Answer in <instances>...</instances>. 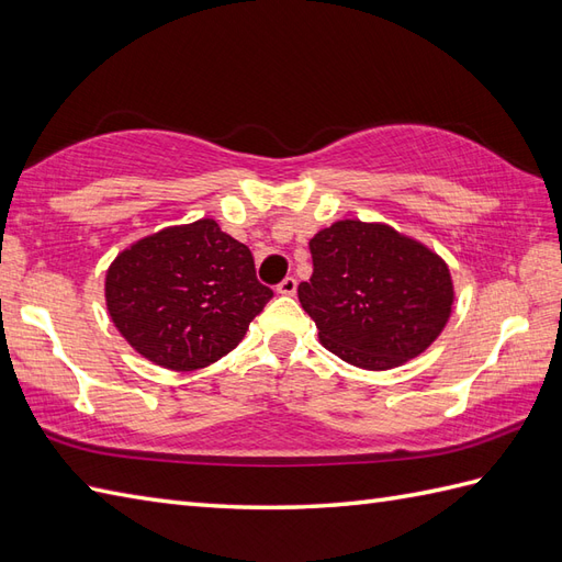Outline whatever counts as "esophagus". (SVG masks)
<instances>
[{
  "label": "esophagus",
  "instance_id": "1",
  "mask_svg": "<svg viewBox=\"0 0 562 562\" xmlns=\"http://www.w3.org/2000/svg\"><path fill=\"white\" fill-rule=\"evenodd\" d=\"M295 291H297V281L293 279V277H285L281 283H279V289H277V293L279 295H295Z\"/></svg>",
  "mask_w": 562,
  "mask_h": 562
}]
</instances>
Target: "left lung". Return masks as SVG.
<instances>
[{"instance_id": "1", "label": "left lung", "mask_w": 562, "mask_h": 562, "mask_svg": "<svg viewBox=\"0 0 562 562\" xmlns=\"http://www.w3.org/2000/svg\"><path fill=\"white\" fill-rule=\"evenodd\" d=\"M314 271L300 305L326 350L384 372L427 350L453 312L456 289L441 255L389 224L340 218L310 240Z\"/></svg>"}]
</instances>
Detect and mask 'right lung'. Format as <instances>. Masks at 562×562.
<instances>
[{
  "label": "right lung",
  "instance_id": "add662e5",
  "mask_svg": "<svg viewBox=\"0 0 562 562\" xmlns=\"http://www.w3.org/2000/svg\"><path fill=\"white\" fill-rule=\"evenodd\" d=\"M248 245L214 218L161 228L106 269V310L145 360L173 372L210 367L234 350L271 300Z\"/></svg>",
  "mask_w": 562,
  "mask_h": 562
}]
</instances>
